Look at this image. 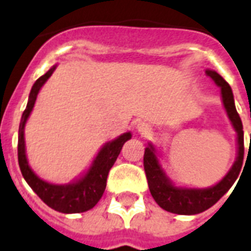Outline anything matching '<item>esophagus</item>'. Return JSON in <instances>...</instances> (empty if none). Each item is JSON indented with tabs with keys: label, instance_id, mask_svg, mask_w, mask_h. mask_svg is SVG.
Instances as JSON below:
<instances>
[{
	"label": "esophagus",
	"instance_id": "1",
	"mask_svg": "<svg viewBox=\"0 0 251 251\" xmlns=\"http://www.w3.org/2000/svg\"><path fill=\"white\" fill-rule=\"evenodd\" d=\"M136 129H137V132L140 133V135H148L150 132V128L149 126L146 123H138L137 127H136Z\"/></svg>",
	"mask_w": 251,
	"mask_h": 251
}]
</instances>
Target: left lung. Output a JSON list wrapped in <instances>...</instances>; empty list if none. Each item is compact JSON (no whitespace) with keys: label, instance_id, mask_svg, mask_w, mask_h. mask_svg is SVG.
Masks as SVG:
<instances>
[{"label":"left lung","instance_id":"8db88e82","mask_svg":"<svg viewBox=\"0 0 251 251\" xmlns=\"http://www.w3.org/2000/svg\"><path fill=\"white\" fill-rule=\"evenodd\" d=\"M206 74L214 80V83L218 87H220V91H222V101H223L224 109L227 111L230 123L237 133V158L234 160L233 166L227 172V175L215 185L208 186V188H182V186H176L168 179V176L166 175V172L159 163L157 150L153 144L149 142L144 154V168H145L150 193L163 210L179 214V215H196L215 205L230 189V186L233 185V182L236 181L241 172L242 160H244L242 122L234 106L232 89L229 84L216 71L206 70Z\"/></svg>","mask_w":251,"mask_h":251}]
</instances>
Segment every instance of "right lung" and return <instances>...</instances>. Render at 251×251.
I'll return each instance as SVG.
<instances>
[{"label":"right lung","instance_id":"right-lung-1","mask_svg":"<svg viewBox=\"0 0 251 251\" xmlns=\"http://www.w3.org/2000/svg\"><path fill=\"white\" fill-rule=\"evenodd\" d=\"M55 67L57 66H53L45 75L36 80V83L31 89L27 107L24 110L21 124H19L18 162H19V167H21L24 180L46 205L54 208L55 211L63 212V214H77V212H84L93 208L101 200L102 194L105 192L106 180H107L110 168L115 163L124 142L128 141L132 135L131 132H126L113 141L106 142L98 151L92 162L91 167L88 168V171L75 181L69 182V184H51V182L40 179L33 172L31 166L28 164L27 154H25V141H24V127L33 110L40 89L46 83V80L51 76Z\"/></svg>","mask_w":251,"mask_h":251}]
</instances>
